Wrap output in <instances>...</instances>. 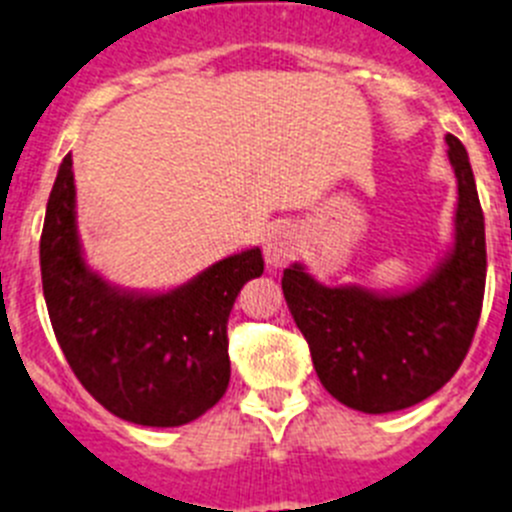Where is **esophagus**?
<instances>
[{
	"label": "esophagus",
	"mask_w": 512,
	"mask_h": 512,
	"mask_svg": "<svg viewBox=\"0 0 512 512\" xmlns=\"http://www.w3.org/2000/svg\"><path fill=\"white\" fill-rule=\"evenodd\" d=\"M297 251H300V241H297V233L289 228H277L266 235L264 243V256L269 266H284L295 259Z\"/></svg>",
	"instance_id": "1"
}]
</instances>
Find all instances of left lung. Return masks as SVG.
Masks as SVG:
<instances>
[{
    "label": "left lung",
    "instance_id": "8db88e82",
    "mask_svg": "<svg viewBox=\"0 0 512 512\" xmlns=\"http://www.w3.org/2000/svg\"><path fill=\"white\" fill-rule=\"evenodd\" d=\"M459 182L456 243L428 282L402 295L323 287L300 264L284 269L289 312L325 390L361 413L413 408L449 382L472 346L485 300V215L467 148L446 135Z\"/></svg>",
    "mask_w": 512,
    "mask_h": 512
}]
</instances>
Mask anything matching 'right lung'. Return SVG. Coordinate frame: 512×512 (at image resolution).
I'll use <instances>...</instances> for the list:
<instances>
[{
    "label": "right lung",
    "instance_id": "obj_1",
    "mask_svg": "<svg viewBox=\"0 0 512 512\" xmlns=\"http://www.w3.org/2000/svg\"><path fill=\"white\" fill-rule=\"evenodd\" d=\"M74 161L63 158L40 235V274L53 333L84 390L117 418L174 428L200 418L230 382L228 318L259 248L217 261L166 295L110 287L81 259Z\"/></svg>",
    "mask_w": 512,
    "mask_h": 512
}]
</instances>
